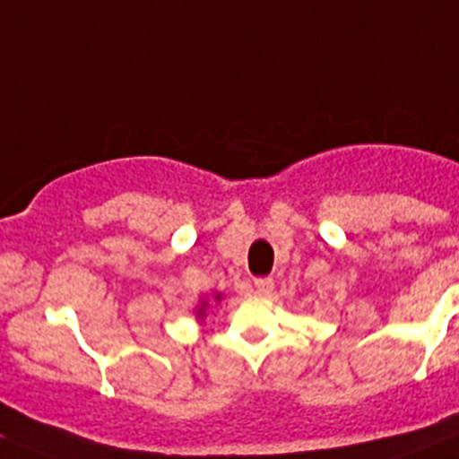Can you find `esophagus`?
Returning <instances> with one entry per match:
<instances>
[{
  "mask_svg": "<svg viewBox=\"0 0 459 459\" xmlns=\"http://www.w3.org/2000/svg\"><path fill=\"white\" fill-rule=\"evenodd\" d=\"M274 288V281L270 277H259L255 279V290L256 295H261V298H265V295H270Z\"/></svg>",
  "mask_w": 459,
  "mask_h": 459,
  "instance_id": "34e87169",
  "label": "esophagus"
}]
</instances>
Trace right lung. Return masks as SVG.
<instances>
[{
  "mask_svg": "<svg viewBox=\"0 0 459 459\" xmlns=\"http://www.w3.org/2000/svg\"><path fill=\"white\" fill-rule=\"evenodd\" d=\"M221 302H222V292L213 290V292H212V298H207V295H203V298L198 299V304H195V308H194L195 320L203 322L204 317H207L209 307H212V304H221Z\"/></svg>",
  "mask_w": 459,
  "mask_h": 459,
  "instance_id": "right-lung-1",
  "label": "right lung"
}]
</instances>
